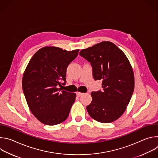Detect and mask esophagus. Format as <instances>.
I'll list each match as a JSON object with an SVG mask.
<instances>
[{"instance_id": "34e87169", "label": "esophagus", "mask_w": 158, "mask_h": 158, "mask_svg": "<svg viewBox=\"0 0 158 158\" xmlns=\"http://www.w3.org/2000/svg\"><path fill=\"white\" fill-rule=\"evenodd\" d=\"M83 94H84V93H78V92H77V93H76V95H77V97H81V96H82Z\"/></svg>"}]
</instances>
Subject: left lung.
I'll list each match as a JSON object with an SVG mask.
<instances>
[{
  "label": "left lung",
  "instance_id": "left-lung-1",
  "mask_svg": "<svg viewBox=\"0 0 158 158\" xmlns=\"http://www.w3.org/2000/svg\"><path fill=\"white\" fill-rule=\"evenodd\" d=\"M79 55L91 63L94 80L102 81V91L91 93L92 102L86 107L89 114L102 123L116 121L124 113L134 92V73L129 60L109 41L82 49Z\"/></svg>",
  "mask_w": 158,
  "mask_h": 158
}]
</instances>
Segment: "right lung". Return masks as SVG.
Instances as JSON below:
<instances>
[{"label":"right lung","mask_w":158,"mask_h":158,"mask_svg":"<svg viewBox=\"0 0 158 158\" xmlns=\"http://www.w3.org/2000/svg\"><path fill=\"white\" fill-rule=\"evenodd\" d=\"M79 51L44 47L35 53L26 67L22 89L32 113L44 124H60L69 114L76 95L62 91V87L66 82L67 67Z\"/></svg>","instance_id":"right-lung-1"}]
</instances>
